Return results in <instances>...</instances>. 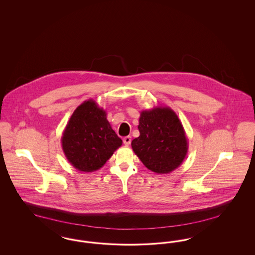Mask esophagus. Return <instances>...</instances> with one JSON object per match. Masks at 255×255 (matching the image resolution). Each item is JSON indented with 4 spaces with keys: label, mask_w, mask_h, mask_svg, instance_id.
<instances>
[{
    "label": "esophagus",
    "mask_w": 255,
    "mask_h": 255,
    "mask_svg": "<svg viewBox=\"0 0 255 255\" xmlns=\"http://www.w3.org/2000/svg\"><path fill=\"white\" fill-rule=\"evenodd\" d=\"M131 140H132V137L131 136H125L124 138H123V143L125 144L126 146L130 145V143H131Z\"/></svg>",
    "instance_id": "34e87169"
}]
</instances>
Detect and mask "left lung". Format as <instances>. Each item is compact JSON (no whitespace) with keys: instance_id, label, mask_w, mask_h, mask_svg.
I'll use <instances>...</instances> for the list:
<instances>
[{"instance_id":"8db88e82","label":"left lung","mask_w":255,"mask_h":255,"mask_svg":"<svg viewBox=\"0 0 255 255\" xmlns=\"http://www.w3.org/2000/svg\"><path fill=\"white\" fill-rule=\"evenodd\" d=\"M139 136L132 140L134 154L157 174H168L182 164L188 142L182 122L170 107L158 106L140 112Z\"/></svg>"}]
</instances>
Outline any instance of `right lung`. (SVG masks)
<instances>
[{
    "mask_svg": "<svg viewBox=\"0 0 255 255\" xmlns=\"http://www.w3.org/2000/svg\"><path fill=\"white\" fill-rule=\"evenodd\" d=\"M69 162L82 172L100 169L122 144L107 121V114L93 99L79 105L70 118L61 137Z\"/></svg>",
    "mask_w": 255,
    "mask_h": 255,
    "instance_id": "add662e5",
    "label": "right lung"
}]
</instances>
